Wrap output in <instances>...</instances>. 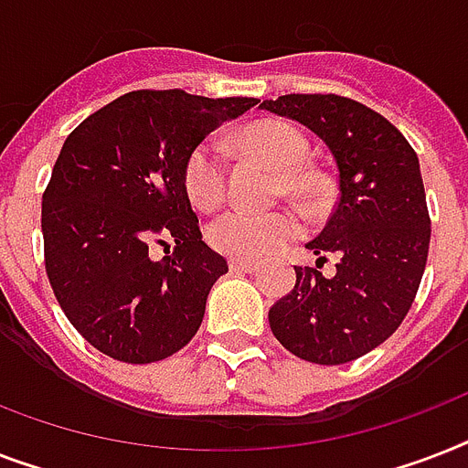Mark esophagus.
Instances as JSON below:
<instances>
[{"instance_id":"obj_1","label":"esophagus","mask_w":468,"mask_h":468,"mask_svg":"<svg viewBox=\"0 0 468 468\" xmlns=\"http://www.w3.org/2000/svg\"><path fill=\"white\" fill-rule=\"evenodd\" d=\"M228 267L235 274H252V271H257V262H250V260H230Z\"/></svg>"}]
</instances>
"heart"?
Returning a JSON list of instances; mask_svg holds the SVG:
<instances>
[{
  "label": "heart",
  "instance_id": "heart-1",
  "mask_svg": "<svg viewBox=\"0 0 468 468\" xmlns=\"http://www.w3.org/2000/svg\"><path fill=\"white\" fill-rule=\"evenodd\" d=\"M235 145L245 155L270 165L279 172V186L292 197H306L313 189L311 176L301 172L308 155V143L299 128L286 121H257L248 126ZM186 198L201 211H211L226 194V165L213 143L191 150L182 169ZM299 235V218L289 211L252 213L233 208L216 216L206 228V240L220 255L233 260H260Z\"/></svg>",
  "mask_w": 468,
  "mask_h": 468
}]
</instances>
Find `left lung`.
Segmentation results:
<instances>
[{"label": "left lung", "instance_id": "8db88e82", "mask_svg": "<svg viewBox=\"0 0 468 468\" xmlns=\"http://www.w3.org/2000/svg\"><path fill=\"white\" fill-rule=\"evenodd\" d=\"M260 109L318 135L337 165L340 197L296 267V286L270 308L274 337L313 364H347L388 340L413 306L430 248L420 162L381 113L337 94H286ZM335 254V274L319 267Z\"/></svg>", "mask_w": 468, "mask_h": 468}]
</instances>
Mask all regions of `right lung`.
<instances>
[{"label":"right lung","instance_id":"add662e5","mask_svg":"<svg viewBox=\"0 0 468 468\" xmlns=\"http://www.w3.org/2000/svg\"><path fill=\"white\" fill-rule=\"evenodd\" d=\"M257 99L141 90L68 135L43 194L46 271L84 340L128 364L189 345L211 286L228 271L198 230L182 182L189 153ZM153 244H175L162 261Z\"/></svg>","mask_w":468,"mask_h":468}]
</instances>
